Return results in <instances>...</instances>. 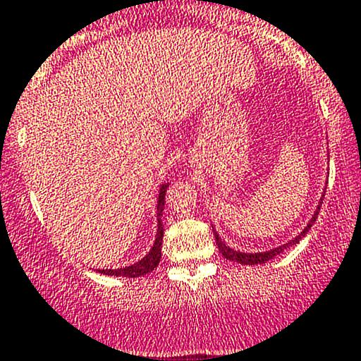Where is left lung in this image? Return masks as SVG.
<instances>
[{
  "label": "left lung",
  "instance_id": "obj_1",
  "mask_svg": "<svg viewBox=\"0 0 361 361\" xmlns=\"http://www.w3.org/2000/svg\"><path fill=\"white\" fill-rule=\"evenodd\" d=\"M319 209H321V208H317V212L314 213V216H312V220L309 221V225L305 226V230H303V232H302L300 235H298L297 238H293V240H290L288 244L279 245V247H276V249H273V250H266V252H257V254L238 252V250H233V249H230L228 245H225V242L221 240L220 237H218V233H214V240H216V245H218V249H220L221 256L226 257V259H230V261L240 262V264H244V266H245V264H247V266H250V264H264V262H268L269 259L276 257L278 254L283 252V250L288 249L290 245H295V244H298V242H300V238H302L303 235H305L307 232H309L310 226L315 224V220H317Z\"/></svg>",
  "mask_w": 361,
  "mask_h": 361
}]
</instances>
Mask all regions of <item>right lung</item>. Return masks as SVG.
Segmentation results:
<instances>
[{
  "instance_id": "add662e5",
  "label": "right lung",
  "mask_w": 361,
  "mask_h": 361,
  "mask_svg": "<svg viewBox=\"0 0 361 361\" xmlns=\"http://www.w3.org/2000/svg\"><path fill=\"white\" fill-rule=\"evenodd\" d=\"M169 184H161L160 194H159V204H157V214L161 216L165 204V192H167ZM161 240H164V228H161V218H159V230H157V238L155 244H153L152 250L148 252L147 257H143L141 261H137L136 264L128 266V268L121 269H99V273L102 274H111V276H126V278H137L143 276V274L149 273L159 266L161 259Z\"/></svg>"
}]
</instances>
